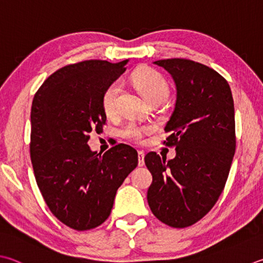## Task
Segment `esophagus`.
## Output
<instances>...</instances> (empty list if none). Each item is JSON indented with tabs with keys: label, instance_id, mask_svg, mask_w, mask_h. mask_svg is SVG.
Segmentation results:
<instances>
[{
	"label": "esophagus",
	"instance_id": "esophagus-1",
	"mask_svg": "<svg viewBox=\"0 0 263 263\" xmlns=\"http://www.w3.org/2000/svg\"><path fill=\"white\" fill-rule=\"evenodd\" d=\"M145 164V153L142 151L138 152V165L142 166Z\"/></svg>",
	"mask_w": 263,
	"mask_h": 263
}]
</instances>
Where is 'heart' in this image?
Returning a JSON list of instances; mask_svg holds the SVG:
<instances>
[{"label": "heart", "instance_id": "obj_1", "mask_svg": "<svg viewBox=\"0 0 263 263\" xmlns=\"http://www.w3.org/2000/svg\"><path fill=\"white\" fill-rule=\"evenodd\" d=\"M132 82L136 85V87L140 90V93L144 95V98L148 102L160 100L164 101L169 95V87L166 84L165 79L162 76L156 72L155 70L148 68L137 69L132 74ZM121 89V84L118 82L112 83L108 86L106 92L102 98V106L103 110L107 115H112L116 111L117 106V97ZM152 127L145 126L140 127L136 123H127L125 126L122 128V136L126 139L140 142L145 132H149Z\"/></svg>", "mask_w": 263, "mask_h": 263}]
</instances>
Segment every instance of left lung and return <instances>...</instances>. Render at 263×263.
Instances as JSON below:
<instances>
[{"label": "left lung", "instance_id": "8db88e82", "mask_svg": "<svg viewBox=\"0 0 263 263\" xmlns=\"http://www.w3.org/2000/svg\"><path fill=\"white\" fill-rule=\"evenodd\" d=\"M171 74L176 103L164 127L165 146L175 159L149 152L145 163L153 176L147 192L152 213L162 223L186 228L200 221L223 192L236 151L235 107L228 82L198 62H154Z\"/></svg>", "mask_w": 263, "mask_h": 263}]
</instances>
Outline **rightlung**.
Returning <instances> with one entry per match:
<instances>
[{"instance_id":"obj_1","label":"right lung","mask_w":263,"mask_h":263,"mask_svg":"<svg viewBox=\"0 0 263 263\" xmlns=\"http://www.w3.org/2000/svg\"><path fill=\"white\" fill-rule=\"evenodd\" d=\"M127 62L63 66L33 99L30 153L36 184L54 216L77 231L106 221L118 187L138 165L131 146L118 144L98 154L87 145L89 133H100L106 124L103 94Z\"/></svg>"}]
</instances>
